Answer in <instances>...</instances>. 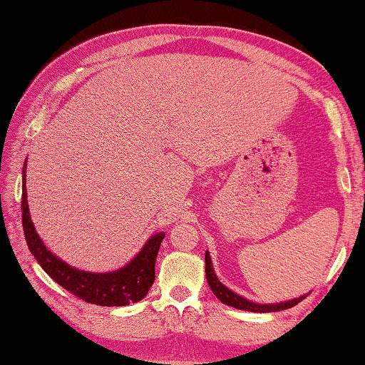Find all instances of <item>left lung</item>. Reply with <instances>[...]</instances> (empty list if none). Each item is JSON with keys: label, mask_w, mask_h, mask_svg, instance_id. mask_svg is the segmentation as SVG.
<instances>
[{"label": "left lung", "mask_w": 365, "mask_h": 365, "mask_svg": "<svg viewBox=\"0 0 365 365\" xmlns=\"http://www.w3.org/2000/svg\"><path fill=\"white\" fill-rule=\"evenodd\" d=\"M206 277H207L209 287H211V291L216 294V297L219 299V301L227 304V306H231V307L242 309V311L277 312V311H284V309H291L294 306H297V304L301 302L304 297H306V296H302V297L292 299V301H286V302H281V304H256V302L247 301V299L237 296V294L229 291V289L224 286V284L219 282L217 276L214 274L212 262H211V257H209V252H206Z\"/></svg>", "instance_id": "8db88e82"}]
</instances>
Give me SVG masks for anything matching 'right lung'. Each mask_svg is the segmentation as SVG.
<instances>
[{"label":"right lung","instance_id":"right-lung-1","mask_svg":"<svg viewBox=\"0 0 365 365\" xmlns=\"http://www.w3.org/2000/svg\"><path fill=\"white\" fill-rule=\"evenodd\" d=\"M24 182H26V163L23 168L21 196L24 237H26L29 251L53 281H56L68 292L83 299L84 302L96 304V306H128L131 302L141 301L146 296L149 287L153 286L154 277H156L154 266H156L158 251L164 239L163 232L149 239L146 246L141 249V252L126 267L119 269L116 272L94 274L79 271V269L68 266L66 262H63L61 259L49 252L39 239L31 217H29L26 184Z\"/></svg>","mask_w":365,"mask_h":365}]
</instances>
